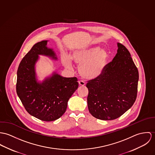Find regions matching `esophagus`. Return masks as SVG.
I'll list each match as a JSON object with an SVG mask.
<instances>
[{
    "instance_id": "34e87169",
    "label": "esophagus",
    "mask_w": 155,
    "mask_h": 155,
    "mask_svg": "<svg viewBox=\"0 0 155 155\" xmlns=\"http://www.w3.org/2000/svg\"><path fill=\"white\" fill-rule=\"evenodd\" d=\"M78 83H79V85L80 86H84L86 85V83L83 81H79Z\"/></svg>"
}]
</instances>
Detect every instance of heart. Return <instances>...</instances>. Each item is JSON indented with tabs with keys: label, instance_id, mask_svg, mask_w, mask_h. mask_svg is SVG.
I'll list each match as a JSON object with an SVG mask.
<instances>
[{
	"label": "heart",
	"instance_id": "1",
	"mask_svg": "<svg viewBox=\"0 0 155 155\" xmlns=\"http://www.w3.org/2000/svg\"><path fill=\"white\" fill-rule=\"evenodd\" d=\"M108 59V53L98 46L83 49L72 52L71 58L64 57L63 65L69 68L72 65L71 60L78 65L80 75L86 79H94L103 72Z\"/></svg>",
	"mask_w": 155,
	"mask_h": 155
}]
</instances>
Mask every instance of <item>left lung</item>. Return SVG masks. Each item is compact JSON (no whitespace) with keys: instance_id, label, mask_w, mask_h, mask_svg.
Returning <instances> with one entry per match:
<instances>
[{"instance_id":"left-lung-1","label":"left lung","mask_w":155,"mask_h":155,"mask_svg":"<svg viewBox=\"0 0 155 155\" xmlns=\"http://www.w3.org/2000/svg\"><path fill=\"white\" fill-rule=\"evenodd\" d=\"M117 53L102 74L90 80L87 105L90 113L101 120H113L127 111L136 101L138 71L131 54L117 43Z\"/></svg>"}]
</instances>
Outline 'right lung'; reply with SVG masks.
<instances>
[{
	"instance_id": "right-lung-1",
	"label": "right lung",
	"mask_w": 155,
	"mask_h": 155,
	"mask_svg": "<svg viewBox=\"0 0 155 155\" xmlns=\"http://www.w3.org/2000/svg\"><path fill=\"white\" fill-rule=\"evenodd\" d=\"M48 40L35 44L22 59L17 71V93L26 110L35 118L44 121L59 119L65 112L69 98L78 88L76 77L66 78L53 72L42 81H38L35 64L39 56L57 61Z\"/></svg>"
}]
</instances>
